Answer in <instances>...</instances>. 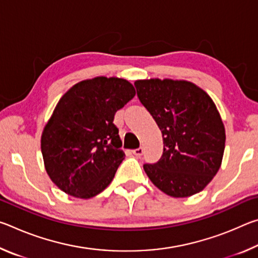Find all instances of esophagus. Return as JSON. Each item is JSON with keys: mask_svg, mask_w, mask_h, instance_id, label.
<instances>
[{"mask_svg": "<svg viewBox=\"0 0 258 258\" xmlns=\"http://www.w3.org/2000/svg\"><path fill=\"white\" fill-rule=\"evenodd\" d=\"M133 155L137 156V157H141L143 155V148H138V149H134L132 150Z\"/></svg>", "mask_w": 258, "mask_h": 258, "instance_id": "34e87169", "label": "esophagus"}]
</instances>
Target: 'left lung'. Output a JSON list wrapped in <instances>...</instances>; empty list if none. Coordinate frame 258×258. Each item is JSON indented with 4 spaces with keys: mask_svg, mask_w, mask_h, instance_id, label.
I'll use <instances>...</instances> for the list:
<instances>
[{
    "mask_svg": "<svg viewBox=\"0 0 258 258\" xmlns=\"http://www.w3.org/2000/svg\"><path fill=\"white\" fill-rule=\"evenodd\" d=\"M134 85L163 134L161 158L143 165L148 177L174 198L198 194L216 175L223 159L225 128L215 103L187 81L150 78Z\"/></svg>",
    "mask_w": 258,
    "mask_h": 258,
    "instance_id": "1",
    "label": "left lung"
}]
</instances>
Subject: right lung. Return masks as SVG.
<instances>
[{
  "label": "right lung",
  "mask_w": 258,
  "mask_h": 258,
  "mask_svg": "<svg viewBox=\"0 0 258 258\" xmlns=\"http://www.w3.org/2000/svg\"><path fill=\"white\" fill-rule=\"evenodd\" d=\"M134 95L124 78L99 76L61 97L41 138L45 171L60 190L89 199L110 184L125 158L113 117Z\"/></svg>",
  "instance_id": "1"
}]
</instances>
